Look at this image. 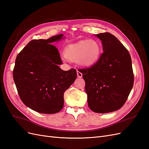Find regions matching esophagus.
<instances>
[{
  "label": "esophagus",
  "mask_w": 149,
  "mask_h": 149,
  "mask_svg": "<svg viewBox=\"0 0 149 149\" xmlns=\"http://www.w3.org/2000/svg\"><path fill=\"white\" fill-rule=\"evenodd\" d=\"M77 77L79 78H81L82 77V74L79 70H77Z\"/></svg>",
  "instance_id": "34e87169"
}]
</instances>
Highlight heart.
<instances>
[{
	"instance_id": "obj_1",
	"label": "heart",
	"mask_w": 149,
	"mask_h": 149,
	"mask_svg": "<svg viewBox=\"0 0 149 149\" xmlns=\"http://www.w3.org/2000/svg\"><path fill=\"white\" fill-rule=\"evenodd\" d=\"M102 49L100 44L94 40H83L65 47L64 55L70 61L90 67L99 61Z\"/></svg>"
}]
</instances>
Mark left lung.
<instances>
[{"instance_id":"left-lung-1","label":"left lung","mask_w":149,"mask_h":149,"mask_svg":"<svg viewBox=\"0 0 149 149\" xmlns=\"http://www.w3.org/2000/svg\"><path fill=\"white\" fill-rule=\"evenodd\" d=\"M104 52L90 67L80 69L86 82L89 108L96 113L116 111L124 105L134 85L132 60L128 50L109 32L96 34Z\"/></svg>"}]
</instances>
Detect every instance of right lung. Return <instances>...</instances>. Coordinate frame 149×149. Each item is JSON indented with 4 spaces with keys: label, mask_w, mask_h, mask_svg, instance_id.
<instances>
[{
    "label": "right lung",
    "mask_w": 149,
    "mask_h": 149,
    "mask_svg": "<svg viewBox=\"0 0 149 149\" xmlns=\"http://www.w3.org/2000/svg\"><path fill=\"white\" fill-rule=\"evenodd\" d=\"M63 34L47 40H32L15 59L13 78L22 102L35 111L56 113L63 107V93L77 77V71L62 70V61L52 42Z\"/></svg>",
    "instance_id": "add662e5"
}]
</instances>
